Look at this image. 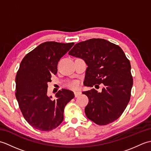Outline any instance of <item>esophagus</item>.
I'll return each instance as SVG.
<instances>
[{
	"label": "esophagus",
	"mask_w": 151,
	"mask_h": 151,
	"mask_svg": "<svg viewBox=\"0 0 151 151\" xmlns=\"http://www.w3.org/2000/svg\"><path fill=\"white\" fill-rule=\"evenodd\" d=\"M74 93H75V97H77L78 96H80L81 95V92L80 91H75L74 92Z\"/></svg>",
	"instance_id": "esophagus-1"
}]
</instances>
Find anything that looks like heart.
<instances>
[{
	"label": "heart",
	"mask_w": 151,
	"mask_h": 151,
	"mask_svg": "<svg viewBox=\"0 0 151 151\" xmlns=\"http://www.w3.org/2000/svg\"><path fill=\"white\" fill-rule=\"evenodd\" d=\"M68 87L73 89H76L79 87V82L77 81H74L68 84Z\"/></svg>",
	"instance_id": "b5f03b06"
}]
</instances>
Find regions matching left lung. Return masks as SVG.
<instances>
[{
	"label": "left lung",
	"instance_id": "1",
	"mask_svg": "<svg viewBox=\"0 0 151 151\" xmlns=\"http://www.w3.org/2000/svg\"><path fill=\"white\" fill-rule=\"evenodd\" d=\"M69 54L87 64L85 86L104 84L101 93L95 89L82 92L89 99L86 117L99 125L117 119L129 104L133 85L130 63L123 50L107 40L93 38L76 43Z\"/></svg>",
	"mask_w": 151,
	"mask_h": 151
}]
</instances>
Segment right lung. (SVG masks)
<instances>
[{"instance_id":"obj_1","label":"right lung","mask_w":151,"mask_h":151,"mask_svg":"<svg viewBox=\"0 0 151 151\" xmlns=\"http://www.w3.org/2000/svg\"><path fill=\"white\" fill-rule=\"evenodd\" d=\"M74 43L47 41L28 53L21 61L15 77V97L28 124L41 131L56 129L63 120L64 108L75 97L73 92L62 89L55 99L47 96V83L56 75L60 58Z\"/></svg>"}]
</instances>
